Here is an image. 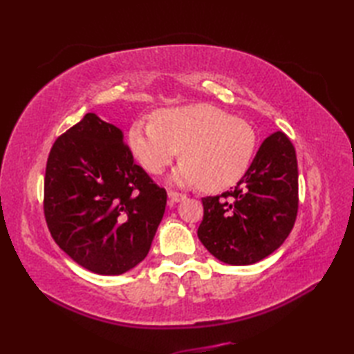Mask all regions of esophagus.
Listing matches in <instances>:
<instances>
[{
    "label": "esophagus",
    "instance_id": "34e87169",
    "mask_svg": "<svg viewBox=\"0 0 354 354\" xmlns=\"http://www.w3.org/2000/svg\"><path fill=\"white\" fill-rule=\"evenodd\" d=\"M185 198L187 196H185V194H183V193H178V192H173V190L169 192V199L171 202H175V204H178V202H183Z\"/></svg>",
    "mask_w": 354,
    "mask_h": 354
}]
</instances>
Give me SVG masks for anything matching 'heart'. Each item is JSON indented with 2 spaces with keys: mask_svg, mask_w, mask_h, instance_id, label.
Returning a JSON list of instances; mask_svg holds the SVG:
<instances>
[{
  "mask_svg": "<svg viewBox=\"0 0 354 354\" xmlns=\"http://www.w3.org/2000/svg\"><path fill=\"white\" fill-rule=\"evenodd\" d=\"M131 152L152 175L169 167L181 150L178 184L217 192L234 185L254 158L257 135L243 118L208 103L158 111L153 122H137L127 133Z\"/></svg>",
  "mask_w": 354,
  "mask_h": 354,
  "instance_id": "heart-1",
  "label": "heart"
}]
</instances>
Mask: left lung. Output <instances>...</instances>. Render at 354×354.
<instances>
[{"label": "left lung", "instance_id": "obj_1", "mask_svg": "<svg viewBox=\"0 0 354 354\" xmlns=\"http://www.w3.org/2000/svg\"><path fill=\"white\" fill-rule=\"evenodd\" d=\"M198 237L209 254L232 266L254 265L283 245L298 213L295 147L283 132L261 142L234 190L202 198Z\"/></svg>", "mask_w": 354, "mask_h": 354}]
</instances>
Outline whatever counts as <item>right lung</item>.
Returning <instances> with one entry per match:
<instances>
[{
	"mask_svg": "<svg viewBox=\"0 0 354 354\" xmlns=\"http://www.w3.org/2000/svg\"><path fill=\"white\" fill-rule=\"evenodd\" d=\"M167 193L133 162L123 132L89 112L53 145L44 179L51 237L100 275H120L146 259Z\"/></svg>",
	"mask_w": 354,
	"mask_h": 354,
	"instance_id": "obj_1",
	"label": "right lung"
}]
</instances>
